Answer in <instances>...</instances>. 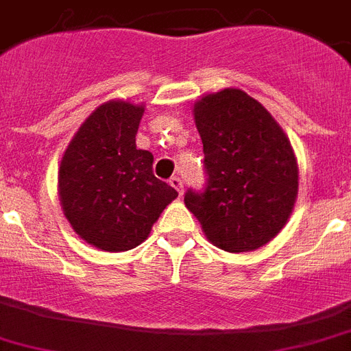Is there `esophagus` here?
Instances as JSON below:
<instances>
[{"instance_id": "obj_1", "label": "esophagus", "mask_w": 351, "mask_h": 351, "mask_svg": "<svg viewBox=\"0 0 351 351\" xmlns=\"http://www.w3.org/2000/svg\"><path fill=\"white\" fill-rule=\"evenodd\" d=\"M170 186L176 188L179 195H182V179L181 178H178V176H173V178H170Z\"/></svg>"}]
</instances>
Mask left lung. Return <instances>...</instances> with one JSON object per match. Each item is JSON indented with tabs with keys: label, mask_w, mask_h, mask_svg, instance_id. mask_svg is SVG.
<instances>
[{
	"label": "left lung",
	"mask_w": 351,
	"mask_h": 351,
	"mask_svg": "<svg viewBox=\"0 0 351 351\" xmlns=\"http://www.w3.org/2000/svg\"><path fill=\"white\" fill-rule=\"evenodd\" d=\"M202 140L206 188L184 204L211 244L245 253L287 224L298 197V161L271 112L240 89L211 93L193 106Z\"/></svg>",
	"instance_id": "left-lung-1"
}]
</instances>
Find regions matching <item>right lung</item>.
I'll return each instance as SVG.
<instances>
[{"instance_id":"obj_1","label":"right lung","mask_w":351,"mask_h":351,"mask_svg":"<svg viewBox=\"0 0 351 351\" xmlns=\"http://www.w3.org/2000/svg\"><path fill=\"white\" fill-rule=\"evenodd\" d=\"M143 104L109 100L86 118L59 167V199L75 233L118 253L140 245L178 197L152 172L154 156L136 149Z\"/></svg>"}]
</instances>
